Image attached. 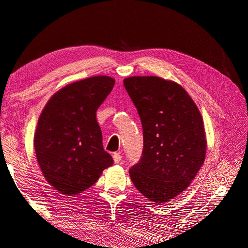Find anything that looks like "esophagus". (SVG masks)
Instances as JSON below:
<instances>
[{"instance_id": "34e87169", "label": "esophagus", "mask_w": 248, "mask_h": 248, "mask_svg": "<svg viewBox=\"0 0 248 248\" xmlns=\"http://www.w3.org/2000/svg\"><path fill=\"white\" fill-rule=\"evenodd\" d=\"M112 158H114V161H115V163H119L120 161H121V158H122V156H121V154L120 153H114V155H112Z\"/></svg>"}]
</instances>
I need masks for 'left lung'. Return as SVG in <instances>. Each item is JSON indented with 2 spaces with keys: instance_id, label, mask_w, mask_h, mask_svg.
Masks as SVG:
<instances>
[{
  "instance_id": "8db88e82",
  "label": "left lung",
  "mask_w": 248,
  "mask_h": 248,
  "mask_svg": "<svg viewBox=\"0 0 248 248\" xmlns=\"http://www.w3.org/2000/svg\"><path fill=\"white\" fill-rule=\"evenodd\" d=\"M123 84L138 109L144 137L141 158L129 170L131 181L149 201L170 202L189 186L205 161L201 112L177 82L131 77Z\"/></svg>"
}]
</instances>
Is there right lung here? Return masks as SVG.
Segmentation results:
<instances>
[{
    "instance_id": "obj_1",
    "label": "right lung",
    "mask_w": 248,
    "mask_h": 248,
    "mask_svg": "<svg viewBox=\"0 0 248 248\" xmlns=\"http://www.w3.org/2000/svg\"><path fill=\"white\" fill-rule=\"evenodd\" d=\"M114 85L109 77L72 82L52 95L41 112L34 137L37 161L46 181L63 194L85 191L114 162L96 120Z\"/></svg>"
}]
</instances>
